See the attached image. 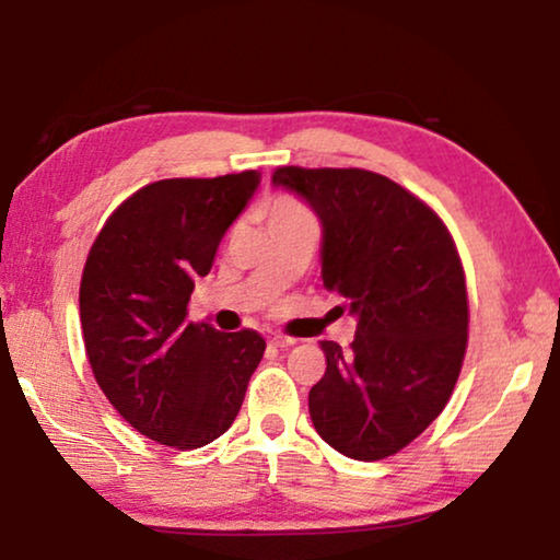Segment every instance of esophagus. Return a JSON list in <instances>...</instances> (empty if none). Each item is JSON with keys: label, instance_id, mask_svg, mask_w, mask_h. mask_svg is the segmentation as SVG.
Listing matches in <instances>:
<instances>
[{"label": "esophagus", "instance_id": "obj_1", "mask_svg": "<svg viewBox=\"0 0 560 560\" xmlns=\"http://www.w3.org/2000/svg\"><path fill=\"white\" fill-rule=\"evenodd\" d=\"M270 343H272V347H278V349H288V347H293V343H298V339H293V336L275 334V336H270Z\"/></svg>", "mask_w": 560, "mask_h": 560}]
</instances>
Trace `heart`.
<instances>
[{
    "label": "heart",
    "mask_w": 560,
    "mask_h": 560,
    "mask_svg": "<svg viewBox=\"0 0 560 560\" xmlns=\"http://www.w3.org/2000/svg\"><path fill=\"white\" fill-rule=\"evenodd\" d=\"M265 213H267V226H270V224H280V221H288V219L305 217V209L295 201V198L278 196L267 203Z\"/></svg>",
    "instance_id": "b5f03b06"
}]
</instances>
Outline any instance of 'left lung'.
Instances as JSON below:
<instances>
[{
    "mask_svg": "<svg viewBox=\"0 0 560 560\" xmlns=\"http://www.w3.org/2000/svg\"><path fill=\"white\" fill-rule=\"evenodd\" d=\"M272 183L316 211L324 288L357 316L349 349L320 341L313 428L339 454L380 462L441 416L462 372L469 298L454 236L425 201L362 167L282 165Z\"/></svg>",
    "mask_w": 560,
    "mask_h": 560,
    "instance_id": "obj_1",
    "label": "left lung"
}]
</instances>
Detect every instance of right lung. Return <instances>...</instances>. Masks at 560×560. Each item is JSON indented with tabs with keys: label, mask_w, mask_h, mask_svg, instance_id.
Segmentation results:
<instances>
[{
	"label": "right lung",
	"mask_w": 560,
	"mask_h": 560,
	"mask_svg": "<svg viewBox=\"0 0 560 560\" xmlns=\"http://www.w3.org/2000/svg\"><path fill=\"white\" fill-rule=\"evenodd\" d=\"M259 183L257 171L167 178L121 201L81 275V331L94 377L135 431L201 448L229 431L265 339L188 320L196 278Z\"/></svg>",
	"instance_id": "right-lung-1"
}]
</instances>
